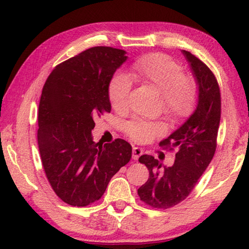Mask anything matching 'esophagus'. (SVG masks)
<instances>
[{"instance_id":"34e87169","label":"esophagus","mask_w":249,"mask_h":249,"mask_svg":"<svg viewBox=\"0 0 249 249\" xmlns=\"http://www.w3.org/2000/svg\"><path fill=\"white\" fill-rule=\"evenodd\" d=\"M142 155V150L140 147H134L133 148V159L134 160H138V158Z\"/></svg>"}]
</instances>
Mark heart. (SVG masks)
Masks as SVG:
<instances>
[{"label":"heart","instance_id":"obj_1","mask_svg":"<svg viewBox=\"0 0 249 249\" xmlns=\"http://www.w3.org/2000/svg\"><path fill=\"white\" fill-rule=\"evenodd\" d=\"M132 77L144 86L161 92L162 109L175 121L188 119L196 107L199 89L195 78L183 73L182 66L163 53H148L138 58L132 65ZM132 81L128 75L116 73L108 83V100L116 111H124L128 107ZM126 134L137 142H149L165 133L160 123L141 119L126 124Z\"/></svg>","mask_w":249,"mask_h":249}]
</instances>
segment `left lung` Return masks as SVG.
<instances>
[{
    "mask_svg": "<svg viewBox=\"0 0 249 249\" xmlns=\"http://www.w3.org/2000/svg\"><path fill=\"white\" fill-rule=\"evenodd\" d=\"M199 86V100L185 123L160 142L159 146L178 149L175 163L162 167L153 156L142 155L138 161L148 168L149 178L138 189L141 200L151 208L169 209L190 195L216 149L221 120V92L215 75L204 62L182 50Z\"/></svg>",
    "mask_w": 249,
    "mask_h": 249,
    "instance_id": "obj_1",
    "label": "left lung"
}]
</instances>
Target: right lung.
Listing matches in <instances>:
<instances>
[{
  "label": "right lung",
  "instance_id": "1",
  "mask_svg": "<svg viewBox=\"0 0 249 249\" xmlns=\"http://www.w3.org/2000/svg\"><path fill=\"white\" fill-rule=\"evenodd\" d=\"M125 53L107 46L84 50L54 67L43 88L37 130L41 163L53 190L69 205L100 200L132 157L126 141L102 146L91 134L94 120L111 112L108 83Z\"/></svg>",
  "mask_w": 249,
  "mask_h": 249
}]
</instances>
